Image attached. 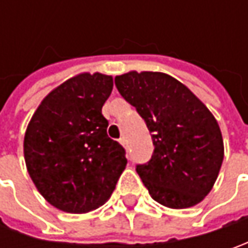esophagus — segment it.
I'll list each match as a JSON object with an SVG mask.
<instances>
[{
  "label": "esophagus",
  "instance_id": "obj_1",
  "mask_svg": "<svg viewBox=\"0 0 248 248\" xmlns=\"http://www.w3.org/2000/svg\"><path fill=\"white\" fill-rule=\"evenodd\" d=\"M119 142H120V143H121V145H123V146H124V148L127 146V139L124 138V137H123V138H120Z\"/></svg>",
  "mask_w": 248,
  "mask_h": 248
}]
</instances>
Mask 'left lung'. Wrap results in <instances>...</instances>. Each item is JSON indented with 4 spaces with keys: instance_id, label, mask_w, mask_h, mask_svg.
Returning <instances> with one entry per match:
<instances>
[{
    "instance_id": "obj_1",
    "label": "left lung",
    "mask_w": 248,
    "mask_h": 248,
    "mask_svg": "<svg viewBox=\"0 0 248 248\" xmlns=\"http://www.w3.org/2000/svg\"><path fill=\"white\" fill-rule=\"evenodd\" d=\"M116 87L145 120L153 156L137 172L153 200L189 208L208 195L224 160L222 134L213 113L182 82L158 72L116 76Z\"/></svg>"
}]
</instances>
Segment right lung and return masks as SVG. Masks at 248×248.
<instances>
[{
    "mask_svg": "<svg viewBox=\"0 0 248 248\" xmlns=\"http://www.w3.org/2000/svg\"><path fill=\"white\" fill-rule=\"evenodd\" d=\"M113 77L81 73L52 90L24 134V161L37 190L53 207L84 214L110 199L125 170V150L108 137L102 106Z\"/></svg>",
    "mask_w": 248,
    "mask_h": 248,
    "instance_id": "1",
    "label": "right lung"
}]
</instances>
